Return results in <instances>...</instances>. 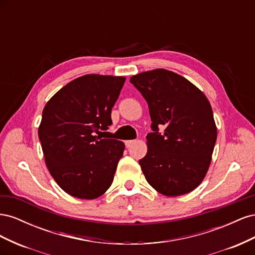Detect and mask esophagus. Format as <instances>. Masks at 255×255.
<instances>
[{
	"instance_id": "1",
	"label": "esophagus",
	"mask_w": 255,
	"mask_h": 255,
	"mask_svg": "<svg viewBox=\"0 0 255 255\" xmlns=\"http://www.w3.org/2000/svg\"><path fill=\"white\" fill-rule=\"evenodd\" d=\"M135 142H136V140H127L126 141V146H127V148H129V146L134 144Z\"/></svg>"
}]
</instances>
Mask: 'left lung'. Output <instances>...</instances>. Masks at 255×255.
Instances as JSON below:
<instances>
[{
	"label": "left lung",
	"mask_w": 255,
	"mask_h": 255,
	"mask_svg": "<svg viewBox=\"0 0 255 255\" xmlns=\"http://www.w3.org/2000/svg\"><path fill=\"white\" fill-rule=\"evenodd\" d=\"M148 102L153 133L139 160L145 180L159 194L177 197L197 188L210 167L217 139L212 106L203 92L165 69L129 79ZM159 127H165L163 133Z\"/></svg>",
	"instance_id": "left-lung-1"
}]
</instances>
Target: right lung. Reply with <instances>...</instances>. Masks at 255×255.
I'll use <instances>...</instances> for the list:
<instances>
[{
    "instance_id": "1",
    "label": "right lung",
    "mask_w": 255,
    "mask_h": 255,
    "mask_svg": "<svg viewBox=\"0 0 255 255\" xmlns=\"http://www.w3.org/2000/svg\"><path fill=\"white\" fill-rule=\"evenodd\" d=\"M125 82V76L84 75L44 106L38 136L45 165L72 197L92 200L111 187L125 143L100 134L112 126V109Z\"/></svg>"
}]
</instances>
